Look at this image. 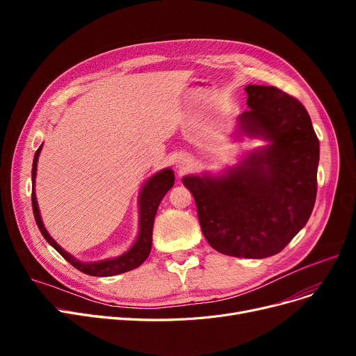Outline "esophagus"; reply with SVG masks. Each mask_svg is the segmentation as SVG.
Wrapping results in <instances>:
<instances>
[{
  "instance_id": "1",
  "label": "esophagus",
  "mask_w": 356,
  "mask_h": 356,
  "mask_svg": "<svg viewBox=\"0 0 356 356\" xmlns=\"http://www.w3.org/2000/svg\"><path fill=\"white\" fill-rule=\"evenodd\" d=\"M188 165H189V159L186 156H181V157L176 159V167L180 168V170H183V168H186Z\"/></svg>"
}]
</instances>
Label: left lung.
<instances>
[{"label":"left lung","mask_w":356,"mask_h":356,"mask_svg":"<svg viewBox=\"0 0 356 356\" xmlns=\"http://www.w3.org/2000/svg\"><path fill=\"white\" fill-rule=\"evenodd\" d=\"M239 129L270 141L223 176H184L202 232L216 251L266 258L282 251L310 218L319 140L303 104L274 86L248 85Z\"/></svg>","instance_id":"8db88e82"}]
</instances>
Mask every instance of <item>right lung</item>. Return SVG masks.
Masks as SVG:
<instances>
[{
    "mask_svg": "<svg viewBox=\"0 0 356 356\" xmlns=\"http://www.w3.org/2000/svg\"><path fill=\"white\" fill-rule=\"evenodd\" d=\"M43 144L37 148L33 160V170H31V180H33V192H31V204H33V213L37 227H39L42 235L49 244L58 251L67 263H70L74 268L88 274V275H95V277H109V275H117L121 273H127L129 270H134L140 267L147 257L152 251V239H153V225H154V218L157 213V208L164 197V195L173 188L175 184V173L172 168H164V170L156 173L152 179H148L147 183L143 186L141 193H140V232L137 236V241L134 245L131 247L125 254L117 257V258H108L104 261H97V263H82V261L76 259L69 252H66L58 242H56L49 232L46 231L39 207H37L35 193H34V179L37 172V160H39V154Z\"/></svg>",
    "mask_w": 356,
    "mask_h": 356,
    "instance_id": "right-lung-1",
    "label": "right lung"
}]
</instances>
